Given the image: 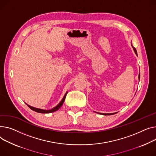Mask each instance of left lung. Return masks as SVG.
<instances>
[{
	"label": "left lung",
	"instance_id": "1",
	"mask_svg": "<svg viewBox=\"0 0 156 156\" xmlns=\"http://www.w3.org/2000/svg\"><path fill=\"white\" fill-rule=\"evenodd\" d=\"M132 44V43H131ZM132 48H133V51H134V52H135V53H136V55L137 56V50H136V49L133 46H132ZM139 79L140 80V73H139ZM117 113V112H116ZM99 113V114H101V115H113V114H115V113Z\"/></svg>",
	"mask_w": 156,
	"mask_h": 156
}]
</instances>
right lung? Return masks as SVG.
<instances>
[{
	"mask_svg": "<svg viewBox=\"0 0 156 156\" xmlns=\"http://www.w3.org/2000/svg\"><path fill=\"white\" fill-rule=\"evenodd\" d=\"M67 93H68V92L66 93V94L65 95L64 97L63 98V99L61 100V101H60V103H59V104H58L57 106H56L55 107H54L53 108H52V109H51V110H43V109H40V108H35V107H31V106H30V105H27V106H28L31 110H34V111H35V112H38V113H48L54 112H56V110H58L62 106V105L63 104L64 101H65V98H66V95H67Z\"/></svg>",
	"mask_w": 156,
	"mask_h": 156,
	"instance_id": "add662e5",
	"label": "right lung"
}]
</instances>
